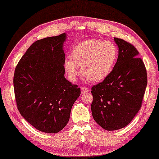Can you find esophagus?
Returning <instances> with one entry per match:
<instances>
[{
  "label": "esophagus",
  "instance_id": "obj_1",
  "mask_svg": "<svg viewBox=\"0 0 159 159\" xmlns=\"http://www.w3.org/2000/svg\"><path fill=\"white\" fill-rule=\"evenodd\" d=\"M81 93H88V92H89V89H88L87 87H85V86H81Z\"/></svg>",
  "mask_w": 159,
  "mask_h": 159
}]
</instances>
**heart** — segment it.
Listing matches in <instances>:
<instances>
[{
  "instance_id": "obj_1",
  "label": "heart",
  "mask_w": 159,
  "mask_h": 159,
  "mask_svg": "<svg viewBox=\"0 0 159 159\" xmlns=\"http://www.w3.org/2000/svg\"><path fill=\"white\" fill-rule=\"evenodd\" d=\"M118 56V47L113 42L89 39L75 45L70 59L65 60L64 71L71 81H75L81 66V73L92 82L105 79L113 70Z\"/></svg>"
}]
</instances>
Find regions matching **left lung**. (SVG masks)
Masks as SVG:
<instances>
[{
	"instance_id": "8db88e82",
	"label": "left lung",
	"mask_w": 159,
	"mask_h": 159,
	"mask_svg": "<svg viewBox=\"0 0 159 159\" xmlns=\"http://www.w3.org/2000/svg\"><path fill=\"white\" fill-rule=\"evenodd\" d=\"M118 57L111 73L92 87L93 117L106 130L121 129L130 123L141 107L147 75L137 49L128 41L114 38Z\"/></svg>"
}]
</instances>
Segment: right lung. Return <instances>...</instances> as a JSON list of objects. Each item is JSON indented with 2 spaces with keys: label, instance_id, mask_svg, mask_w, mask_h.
Listing matches in <instances>:
<instances>
[{
  "label": "right lung",
  "instance_id": "obj_1",
  "mask_svg": "<svg viewBox=\"0 0 159 159\" xmlns=\"http://www.w3.org/2000/svg\"><path fill=\"white\" fill-rule=\"evenodd\" d=\"M66 34L45 38L30 46L15 70L17 108L38 130L57 133L66 125L81 89L64 77Z\"/></svg>",
  "mask_w": 159,
  "mask_h": 159
}]
</instances>
